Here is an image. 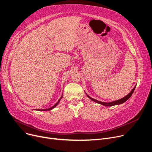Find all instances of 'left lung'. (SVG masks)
Masks as SVG:
<instances>
[{"label": "left lung", "mask_w": 152, "mask_h": 152, "mask_svg": "<svg viewBox=\"0 0 152 152\" xmlns=\"http://www.w3.org/2000/svg\"><path fill=\"white\" fill-rule=\"evenodd\" d=\"M136 88V86L134 87V88L132 90V91L128 94V95H126L125 97L119 99V100H115V101H113V102H100V101H99V100H97L94 99H93L91 97H89L88 95H87V96L92 101H94L97 103H99L100 104H102V105L103 106H106V107H112V106H114V105H116V104H122L124 102H125L128 99H130V97L132 96V94L133 93L134 89Z\"/></svg>", "instance_id": "left-lung-1"}]
</instances>
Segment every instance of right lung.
<instances>
[{
    "label": "right lung",
    "instance_id": "1",
    "mask_svg": "<svg viewBox=\"0 0 152 152\" xmlns=\"http://www.w3.org/2000/svg\"><path fill=\"white\" fill-rule=\"evenodd\" d=\"M61 98H62V96L61 97V98L59 99V100H58L57 102H56V103L55 104H54V105L53 106V107H52L51 108H48V109H45V110H38V111H49V110H52L53 108H54L55 107H56L57 105H58V104L59 103V102H60V100L61 99Z\"/></svg>",
    "mask_w": 152,
    "mask_h": 152
}]
</instances>
